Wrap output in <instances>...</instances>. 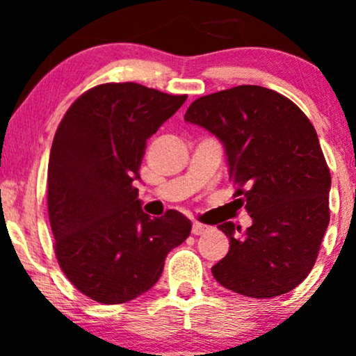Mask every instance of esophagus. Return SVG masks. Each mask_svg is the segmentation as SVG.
<instances>
[{"label": "esophagus", "mask_w": 356, "mask_h": 356, "mask_svg": "<svg viewBox=\"0 0 356 356\" xmlns=\"http://www.w3.org/2000/svg\"><path fill=\"white\" fill-rule=\"evenodd\" d=\"M206 231H207V226H204V224H201V222L192 224V234L199 236V234H204Z\"/></svg>", "instance_id": "1"}]
</instances>
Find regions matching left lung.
I'll return each mask as SVG.
<instances>
[{"label": "left lung", "mask_w": 356, "mask_h": 356, "mask_svg": "<svg viewBox=\"0 0 356 356\" xmlns=\"http://www.w3.org/2000/svg\"><path fill=\"white\" fill-rule=\"evenodd\" d=\"M184 120L224 145L234 195L252 219L243 234L220 224L229 252L212 276L259 300L295 289L313 269L330 222L332 177L312 122L291 100L257 85L201 97Z\"/></svg>", "instance_id": "1"}]
</instances>
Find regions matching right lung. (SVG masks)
I'll use <instances>...</instances> for the list:
<instances>
[{
	"label": "right lung",
	"mask_w": 356,
	"mask_h": 356,
	"mask_svg": "<svg viewBox=\"0 0 356 356\" xmlns=\"http://www.w3.org/2000/svg\"><path fill=\"white\" fill-rule=\"evenodd\" d=\"M132 83H104L73 102L56 129L48 161V216L55 254L79 291L104 305L144 295L167 254L191 234L170 209L150 218L137 199L147 138L182 107Z\"/></svg>",
	"instance_id": "right-lung-1"
}]
</instances>
